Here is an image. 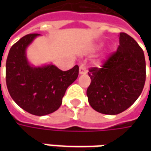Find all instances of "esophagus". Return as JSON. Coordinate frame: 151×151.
Listing matches in <instances>:
<instances>
[{"instance_id":"obj_1","label":"esophagus","mask_w":151,"mask_h":151,"mask_svg":"<svg viewBox=\"0 0 151 151\" xmlns=\"http://www.w3.org/2000/svg\"><path fill=\"white\" fill-rule=\"evenodd\" d=\"M87 73V69L86 68L85 65H81L80 68H79V73L80 74H84V73Z\"/></svg>"}]
</instances>
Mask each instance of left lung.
<instances>
[{
  "label": "left lung",
  "instance_id": "8db88e82",
  "mask_svg": "<svg viewBox=\"0 0 151 151\" xmlns=\"http://www.w3.org/2000/svg\"><path fill=\"white\" fill-rule=\"evenodd\" d=\"M86 95L93 109L106 115L125 111L136 101L146 82V60L130 35L120 33V45L100 68L92 67Z\"/></svg>",
  "mask_w": 151,
  "mask_h": 151
}]
</instances>
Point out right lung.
<instances>
[{
  "mask_svg": "<svg viewBox=\"0 0 151 151\" xmlns=\"http://www.w3.org/2000/svg\"><path fill=\"white\" fill-rule=\"evenodd\" d=\"M39 34H28L9 50L5 66L9 93L23 110L35 116L52 113L60 107L66 89L78 76L79 67L62 71L53 65L34 68L26 57V48Z\"/></svg>",
  "mask_w": 151,
  "mask_h": 151,
  "instance_id": "1",
  "label": "right lung"
}]
</instances>
